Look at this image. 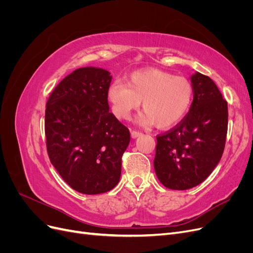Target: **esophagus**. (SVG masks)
<instances>
[{
  "instance_id": "obj_1",
  "label": "esophagus",
  "mask_w": 253,
  "mask_h": 253,
  "mask_svg": "<svg viewBox=\"0 0 253 253\" xmlns=\"http://www.w3.org/2000/svg\"><path fill=\"white\" fill-rule=\"evenodd\" d=\"M141 135H142L141 132H137V131H132V132H131L132 138H137V137H139V136H141Z\"/></svg>"
}]
</instances>
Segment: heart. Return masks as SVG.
<instances>
[{
	"mask_svg": "<svg viewBox=\"0 0 253 253\" xmlns=\"http://www.w3.org/2000/svg\"><path fill=\"white\" fill-rule=\"evenodd\" d=\"M193 96L194 89L189 80L156 68L133 72L127 76V84L114 81L106 91L111 110L117 118H128L142 101L144 112L137 119L138 124H155L159 128H169L181 121Z\"/></svg>",
	"mask_w": 253,
	"mask_h": 253,
	"instance_id": "obj_1",
	"label": "heart"
}]
</instances>
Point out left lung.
I'll return each mask as SVG.
<instances>
[{"mask_svg": "<svg viewBox=\"0 0 253 253\" xmlns=\"http://www.w3.org/2000/svg\"><path fill=\"white\" fill-rule=\"evenodd\" d=\"M194 89L189 113L170 131L156 137L154 169L159 181L172 190L202 183L217 166L225 149L228 105L207 76H191Z\"/></svg>", "mask_w": 253, "mask_h": 253, "instance_id": "1", "label": "left lung"}]
</instances>
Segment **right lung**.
<instances>
[{
	"label": "right lung",
	"mask_w": 253,
	"mask_h": 253,
	"mask_svg": "<svg viewBox=\"0 0 253 253\" xmlns=\"http://www.w3.org/2000/svg\"><path fill=\"white\" fill-rule=\"evenodd\" d=\"M111 73L81 67L53 89L45 111V135L52 166L82 194L108 192L119 182L121 157L131 140L110 113Z\"/></svg>",
	"instance_id": "right-lung-1"
}]
</instances>
